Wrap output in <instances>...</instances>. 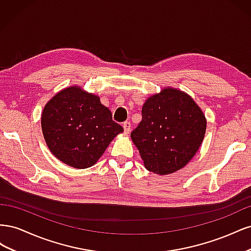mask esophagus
<instances>
[{
    "label": "esophagus",
    "instance_id": "esophagus-1",
    "mask_svg": "<svg viewBox=\"0 0 251 251\" xmlns=\"http://www.w3.org/2000/svg\"><path fill=\"white\" fill-rule=\"evenodd\" d=\"M123 126H124V130H125L126 134L130 133V131H131V124L128 123V121H126V123H124Z\"/></svg>",
    "mask_w": 251,
    "mask_h": 251
}]
</instances>
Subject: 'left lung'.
<instances>
[{"instance_id": "1", "label": "left lung", "mask_w": 251, "mask_h": 251, "mask_svg": "<svg viewBox=\"0 0 251 251\" xmlns=\"http://www.w3.org/2000/svg\"><path fill=\"white\" fill-rule=\"evenodd\" d=\"M207 121L187 93L172 87L148 97L142 120L131 133L146 169L157 175L177 172L199 150Z\"/></svg>"}]
</instances>
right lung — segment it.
Returning <instances> with one entry per match:
<instances>
[{
  "instance_id": "1",
  "label": "right lung",
  "mask_w": 251,
  "mask_h": 251,
  "mask_svg": "<svg viewBox=\"0 0 251 251\" xmlns=\"http://www.w3.org/2000/svg\"><path fill=\"white\" fill-rule=\"evenodd\" d=\"M42 131L51 153L74 169L94 165L124 127L112 120L100 96L80 86L60 90L45 104Z\"/></svg>"
}]
</instances>
